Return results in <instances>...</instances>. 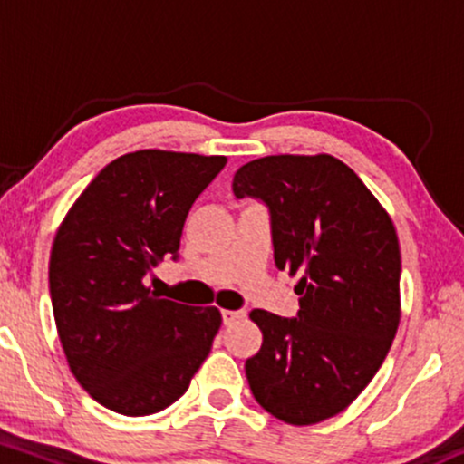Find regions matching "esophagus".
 I'll list each match as a JSON object with an SVG mask.
<instances>
[{
  "mask_svg": "<svg viewBox=\"0 0 464 464\" xmlns=\"http://www.w3.org/2000/svg\"><path fill=\"white\" fill-rule=\"evenodd\" d=\"M244 316H246V312H242V310H225V312H222V323H225L228 327V324L242 321Z\"/></svg>",
  "mask_w": 464,
  "mask_h": 464,
  "instance_id": "obj_1",
  "label": "esophagus"
}]
</instances>
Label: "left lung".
Instances as JSON below:
<instances>
[{"label":"left lung","mask_w":464,"mask_h":464,"mask_svg":"<svg viewBox=\"0 0 464 464\" xmlns=\"http://www.w3.org/2000/svg\"><path fill=\"white\" fill-rule=\"evenodd\" d=\"M233 191L268 207L275 264L299 276L301 296L296 318L250 312L264 343L244 366L248 386L273 417L321 423L369 386L397 334L395 227L332 154L255 159L237 169Z\"/></svg>","instance_id":"1"}]
</instances>
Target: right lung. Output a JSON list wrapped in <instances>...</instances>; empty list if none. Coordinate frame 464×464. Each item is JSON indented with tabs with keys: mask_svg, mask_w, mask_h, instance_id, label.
<instances>
[{
	"mask_svg": "<svg viewBox=\"0 0 464 464\" xmlns=\"http://www.w3.org/2000/svg\"><path fill=\"white\" fill-rule=\"evenodd\" d=\"M227 157L140 150L111 161L73 202L50 257V296L69 369L126 417L185 395L222 324L216 307L159 299L146 276L179 259L191 205Z\"/></svg>",
	"mask_w": 464,
	"mask_h": 464,
	"instance_id": "1",
	"label": "right lung"
}]
</instances>
